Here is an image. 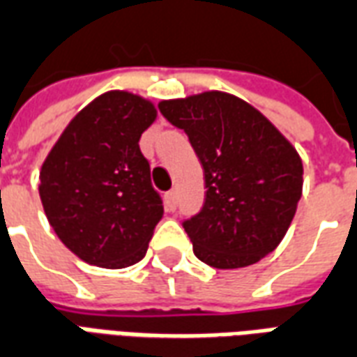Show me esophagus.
Here are the masks:
<instances>
[{"label": "esophagus", "instance_id": "esophagus-1", "mask_svg": "<svg viewBox=\"0 0 357 357\" xmlns=\"http://www.w3.org/2000/svg\"><path fill=\"white\" fill-rule=\"evenodd\" d=\"M164 199H166V206H168V208L170 210L178 208V193H176V191H168Z\"/></svg>", "mask_w": 357, "mask_h": 357}]
</instances>
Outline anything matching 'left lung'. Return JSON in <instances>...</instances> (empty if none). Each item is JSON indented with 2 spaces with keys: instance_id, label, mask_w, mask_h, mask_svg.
Here are the masks:
<instances>
[{
  "instance_id": "8db88e82",
  "label": "left lung",
  "mask_w": 357,
  "mask_h": 357,
  "mask_svg": "<svg viewBox=\"0 0 357 357\" xmlns=\"http://www.w3.org/2000/svg\"><path fill=\"white\" fill-rule=\"evenodd\" d=\"M158 109L187 133L204 170V204L183 222L195 256L218 269L260 262L283 241L302 197L296 149L231 93L204 91Z\"/></svg>"
}]
</instances>
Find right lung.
Instances as JSON below:
<instances>
[{
    "label": "right lung",
    "mask_w": 357,
    "mask_h": 357,
    "mask_svg": "<svg viewBox=\"0 0 357 357\" xmlns=\"http://www.w3.org/2000/svg\"><path fill=\"white\" fill-rule=\"evenodd\" d=\"M156 120L149 99L107 91L76 114L40 172L53 231L80 260L120 269L145 256L164 214L139 137Z\"/></svg>",
    "instance_id": "1"
}]
</instances>
